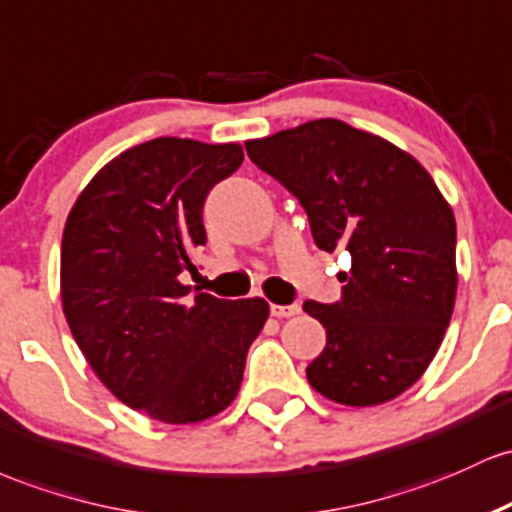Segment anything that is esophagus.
<instances>
[{
	"mask_svg": "<svg viewBox=\"0 0 512 512\" xmlns=\"http://www.w3.org/2000/svg\"><path fill=\"white\" fill-rule=\"evenodd\" d=\"M302 309L300 304H271V314L278 319H287V317H297Z\"/></svg>",
	"mask_w": 512,
	"mask_h": 512,
	"instance_id": "1",
	"label": "esophagus"
}]
</instances>
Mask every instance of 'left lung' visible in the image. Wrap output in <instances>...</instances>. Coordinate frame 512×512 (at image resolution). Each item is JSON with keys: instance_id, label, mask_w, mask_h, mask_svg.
<instances>
[{"instance_id": "left-lung-1", "label": "left lung", "mask_w": 512, "mask_h": 512, "mask_svg": "<svg viewBox=\"0 0 512 512\" xmlns=\"http://www.w3.org/2000/svg\"><path fill=\"white\" fill-rule=\"evenodd\" d=\"M246 154L300 200L319 249L350 254L341 300L302 304L326 329L309 384L336 404L392 401L426 372L450 326L452 208L409 152L336 118L249 140Z\"/></svg>"}]
</instances>
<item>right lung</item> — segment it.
<instances>
[{"label": "right lung", "instance_id": "right-lung-1", "mask_svg": "<svg viewBox=\"0 0 512 512\" xmlns=\"http://www.w3.org/2000/svg\"><path fill=\"white\" fill-rule=\"evenodd\" d=\"M244 162L237 142L157 137L125 149L79 193L60 254L62 312L86 363L125 406L198 423L237 396L268 302L191 297L210 188Z\"/></svg>", "mask_w": 512, "mask_h": 512}]
</instances>
